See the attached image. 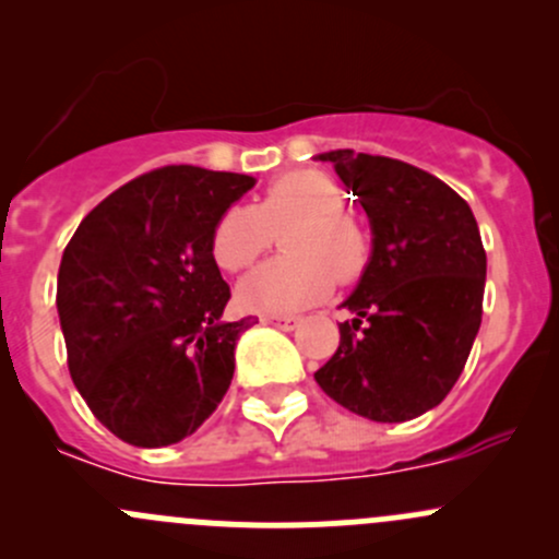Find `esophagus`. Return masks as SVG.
<instances>
[{"instance_id": "esophagus-1", "label": "esophagus", "mask_w": 559, "mask_h": 559, "mask_svg": "<svg viewBox=\"0 0 559 559\" xmlns=\"http://www.w3.org/2000/svg\"><path fill=\"white\" fill-rule=\"evenodd\" d=\"M262 321H264V324H273L275 330H284V332L295 330V326L300 324V319H297V316H289V313H273V316H262Z\"/></svg>"}]
</instances>
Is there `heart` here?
Returning a JSON list of instances; mask_svg holds the SVG:
<instances>
[{
	"label": "heart",
	"instance_id": "heart-1",
	"mask_svg": "<svg viewBox=\"0 0 559 559\" xmlns=\"http://www.w3.org/2000/svg\"><path fill=\"white\" fill-rule=\"evenodd\" d=\"M286 253L240 284L253 311H295L330 295L332 284L362 278L373 257V233L346 211V194L321 170L275 178L253 205H233L216 218L211 253L227 273H243L275 246Z\"/></svg>",
	"mask_w": 559,
	"mask_h": 559
}]
</instances>
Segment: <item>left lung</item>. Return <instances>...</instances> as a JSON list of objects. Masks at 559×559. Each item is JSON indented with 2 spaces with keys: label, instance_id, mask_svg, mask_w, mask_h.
<instances>
[{
  "label": "left lung",
  "instance_id": "obj_1",
  "mask_svg": "<svg viewBox=\"0 0 559 559\" xmlns=\"http://www.w3.org/2000/svg\"><path fill=\"white\" fill-rule=\"evenodd\" d=\"M359 197L373 257L343 308L341 346L313 373L335 403L373 421L436 408L460 379L481 326L484 253L471 205L436 175L400 159L321 154Z\"/></svg>",
  "mask_w": 559,
  "mask_h": 559
}]
</instances>
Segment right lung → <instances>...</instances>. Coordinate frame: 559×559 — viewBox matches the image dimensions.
I'll return each mask as SVG.
<instances>
[{"label":"right lung","instance_id":"1","mask_svg":"<svg viewBox=\"0 0 559 559\" xmlns=\"http://www.w3.org/2000/svg\"><path fill=\"white\" fill-rule=\"evenodd\" d=\"M257 178L170 165L129 180L81 222L59 264L67 365L123 443L170 447L227 394L253 316L222 321L229 286L211 253L216 218Z\"/></svg>","mask_w":559,"mask_h":559}]
</instances>
